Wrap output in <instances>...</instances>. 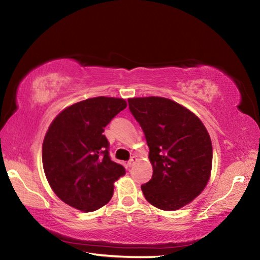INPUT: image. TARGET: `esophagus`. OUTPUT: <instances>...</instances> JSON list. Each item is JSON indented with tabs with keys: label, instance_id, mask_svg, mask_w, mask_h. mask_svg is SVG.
<instances>
[{
	"label": "esophagus",
	"instance_id": "1",
	"mask_svg": "<svg viewBox=\"0 0 260 260\" xmlns=\"http://www.w3.org/2000/svg\"><path fill=\"white\" fill-rule=\"evenodd\" d=\"M138 160V158H136L135 156H133V157H131V159L128 160V162H127V165H128V167H132L134 165V162Z\"/></svg>",
	"mask_w": 260,
	"mask_h": 260
}]
</instances>
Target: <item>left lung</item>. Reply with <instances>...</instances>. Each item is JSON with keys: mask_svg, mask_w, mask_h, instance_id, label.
I'll use <instances>...</instances> for the list:
<instances>
[{"mask_svg": "<svg viewBox=\"0 0 260 260\" xmlns=\"http://www.w3.org/2000/svg\"><path fill=\"white\" fill-rule=\"evenodd\" d=\"M128 107L150 150L153 173L141 186L146 200L165 211L190 203L205 188L212 167V143L205 126L169 99H129Z\"/></svg>", "mask_w": 260, "mask_h": 260, "instance_id": "8db88e82", "label": "left lung"}]
</instances>
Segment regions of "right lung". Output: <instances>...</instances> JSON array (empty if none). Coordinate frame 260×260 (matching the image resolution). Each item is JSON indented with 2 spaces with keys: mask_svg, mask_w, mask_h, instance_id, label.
<instances>
[{
  "mask_svg": "<svg viewBox=\"0 0 260 260\" xmlns=\"http://www.w3.org/2000/svg\"><path fill=\"white\" fill-rule=\"evenodd\" d=\"M127 107L114 98L88 99L63 110L48 129L42 162L52 190L72 208L91 212L113 195V182L126 173L111 160L104 127Z\"/></svg>",
  "mask_w": 260,
  "mask_h": 260,
  "instance_id": "add662e5",
  "label": "right lung"
}]
</instances>
